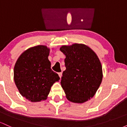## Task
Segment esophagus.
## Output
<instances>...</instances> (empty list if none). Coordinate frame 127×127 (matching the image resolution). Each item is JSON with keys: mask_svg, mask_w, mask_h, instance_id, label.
<instances>
[{"mask_svg": "<svg viewBox=\"0 0 127 127\" xmlns=\"http://www.w3.org/2000/svg\"><path fill=\"white\" fill-rule=\"evenodd\" d=\"M59 75L60 78H62V72L59 73Z\"/></svg>", "mask_w": 127, "mask_h": 127, "instance_id": "34e87169", "label": "esophagus"}]
</instances>
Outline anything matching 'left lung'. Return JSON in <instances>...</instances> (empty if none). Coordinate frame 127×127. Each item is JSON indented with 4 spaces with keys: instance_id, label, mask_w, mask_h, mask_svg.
Wrapping results in <instances>:
<instances>
[{
    "instance_id": "left-lung-1",
    "label": "left lung",
    "mask_w": 127,
    "mask_h": 127,
    "mask_svg": "<svg viewBox=\"0 0 127 127\" xmlns=\"http://www.w3.org/2000/svg\"><path fill=\"white\" fill-rule=\"evenodd\" d=\"M65 55L66 69L61 85L70 101L83 103L93 97L103 79L101 63L96 54L87 45L74 43L60 48Z\"/></svg>"
}]
</instances>
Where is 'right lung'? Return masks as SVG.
<instances>
[{"instance_id": "add662e5", "label": "right lung", "mask_w": 127, "mask_h": 127, "mask_svg": "<svg viewBox=\"0 0 127 127\" xmlns=\"http://www.w3.org/2000/svg\"><path fill=\"white\" fill-rule=\"evenodd\" d=\"M49 51L45 45L30 48L21 54L14 66L15 85L21 95L32 102L46 100L52 85L60 80L51 68Z\"/></svg>"}]
</instances>
